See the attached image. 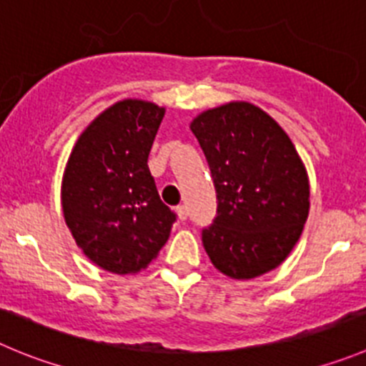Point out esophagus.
<instances>
[{"label":"esophagus","instance_id":"esophagus-1","mask_svg":"<svg viewBox=\"0 0 366 366\" xmlns=\"http://www.w3.org/2000/svg\"><path fill=\"white\" fill-rule=\"evenodd\" d=\"M177 214H179V220H187V207L184 206V204H180V206H177Z\"/></svg>","mask_w":366,"mask_h":366}]
</instances>
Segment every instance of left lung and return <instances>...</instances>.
I'll use <instances>...</instances> for the list:
<instances>
[{
  "label": "left lung",
  "instance_id": "1",
  "mask_svg": "<svg viewBox=\"0 0 366 366\" xmlns=\"http://www.w3.org/2000/svg\"><path fill=\"white\" fill-rule=\"evenodd\" d=\"M217 189V218L202 231L211 264L252 280L285 260L309 217V175L282 126L262 108L233 101L191 121Z\"/></svg>",
  "mask_w": 366,
  "mask_h": 366
}]
</instances>
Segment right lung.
Wrapping results in <instances>:
<instances>
[{
    "label": "right lung",
    "instance_id": "right-lung-1",
    "mask_svg": "<svg viewBox=\"0 0 366 366\" xmlns=\"http://www.w3.org/2000/svg\"><path fill=\"white\" fill-rule=\"evenodd\" d=\"M166 108L122 99L79 135L61 184L64 222L88 260L114 274L148 267L175 213L160 200L148 155Z\"/></svg>",
    "mask_w": 366,
    "mask_h": 366
}]
</instances>
